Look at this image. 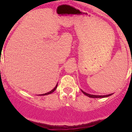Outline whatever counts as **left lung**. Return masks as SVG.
Listing matches in <instances>:
<instances>
[{"label": "left lung", "instance_id": "left-lung-1", "mask_svg": "<svg viewBox=\"0 0 132 132\" xmlns=\"http://www.w3.org/2000/svg\"><path fill=\"white\" fill-rule=\"evenodd\" d=\"M81 92H82L85 95L90 98H105V97H108V96L112 95V94L107 95H91V94H89V93H87L86 92H84V91H82V89H81Z\"/></svg>", "mask_w": 132, "mask_h": 132}]
</instances>
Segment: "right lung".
<instances>
[{"label":"right lung","instance_id":"1","mask_svg":"<svg viewBox=\"0 0 132 132\" xmlns=\"http://www.w3.org/2000/svg\"><path fill=\"white\" fill-rule=\"evenodd\" d=\"M57 86H58V83L56 84V86L55 87V88H53V89H52V90H51L50 91V92H47V93H44V94H41V95H40V96H44V95H49V94H51V93H52L53 92H55V89H56V88H57Z\"/></svg>","mask_w":132,"mask_h":132}]
</instances>
